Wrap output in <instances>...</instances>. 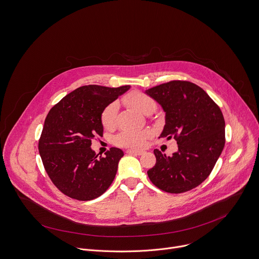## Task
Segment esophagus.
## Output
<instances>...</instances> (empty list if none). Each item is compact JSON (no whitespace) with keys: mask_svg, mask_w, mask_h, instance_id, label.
<instances>
[{"mask_svg":"<svg viewBox=\"0 0 259 259\" xmlns=\"http://www.w3.org/2000/svg\"><path fill=\"white\" fill-rule=\"evenodd\" d=\"M126 153H128V154H136V155H142L143 153H144V151H143V150H133V149H127V150H126Z\"/></svg>","mask_w":259,"mask_h":259,"instance_id":"obj_1","label":"esophagus"}]
</instances>
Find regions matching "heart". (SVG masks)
<instances>
[{
    "label": "heart",
    "mask_w": 259,
    "mask_h": 259,
    "mask_svg": "<svg viewBox=\"0 0 259 259\" xmlns=\"http://www.w3.org/2000/svg\"><path fill=\"white\" fill-rule=\"evenodd\" d=\"M123 102L133 107L135 110L140 112L143 115H148L155 111L156 109V103L155 101L140 92H134L127 97L123 99ZM118 111V104L116 102H113L109 104L102 113V123L105 128L111 130L114 127L115 122H116V116ZM148 136L147 132H133V131H123L121 132L115 142L116 144L122 147H142L144 145L145 140Z\"/></svg>",
    "instance_id": "heart-1"
}]
</instances>
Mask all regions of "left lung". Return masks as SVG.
I'll use <instances>...</instances> for the list:
<instances>
[{
  "mask_svg": "<svg viewBox=\"0 0 259 259\" xmlns=\"http://www.w3.org/2000/svg\"><path fill=\"white\" fill-rule=\"evenodd\" d=\"M165 113L159 138L177 141L178 150L166 156L155 149V165L147 174L159 189L181 193L205 181L225 143V122L220 108L194 83L170 81L145 91Z\"/></svg>",
  "mask_w": 259,
  "mask_h": 259,
  "instance_id": "obj_1",
  "label": "left lung"
}]
</instances>
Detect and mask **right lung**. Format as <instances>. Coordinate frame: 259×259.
<instances>
[{"instance_id":"right-lung-1","label":"right lung","mask_w":259,"mask_h":259,"mask_svg":"<svg viewBox=\"0 0 259 259\" xmlns=\"http://www.w3.org/2000/svg\"><path fill=\"white\" fill-rule=\"evenodd\" d=\"M131 89L85 85L64 97L47 114L39 152L53 184L64 194L91 200L113 182L123 151L112 147L98 157L92 140L103 136L104 109Z\"/></svg>"}]
</instances>
